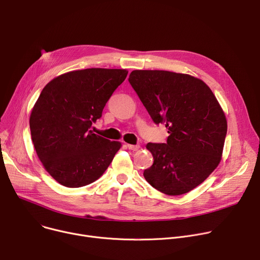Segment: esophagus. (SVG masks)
I'll return each mask as SVG.
<instances>
[{
    "label": "esophagus",
    "instance_id": "34e87169",
    "mask_svg": "<svg viewBox=\"0 0 260 260\" xmlns=\"http://www.w3.org/2000/svg\"><path fill=\"white\" fill-rule=\"evenodd\" d=\"M126 147L128 148V149H131V150H138L139 149V145H133V144H126Z\"/></svg>",
    "mask_w": 260,
    "mask_h": 260
}]
</instances>
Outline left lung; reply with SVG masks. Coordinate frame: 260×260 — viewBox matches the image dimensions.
I'll return each instance as SVG.
<instances>
[{
  "label": "left lung",
  "mask_w": 260,
  "mask_h": 260,
  "mask_svg": "<svg viewBox=\"0 0 260 260\" xmlns=\"http://www.w3.org/2000/svg\"><path fill=\"white\" fill-rule=\"evenodd\" d=\"M128 81L155 124H165V143H148L153 164L145 180L168 196L189 192L220 162L227 120L210 88L187 74L135 70Z\"/></svg>",
  "instance_id": "left-lung-1"
}]
</instances>
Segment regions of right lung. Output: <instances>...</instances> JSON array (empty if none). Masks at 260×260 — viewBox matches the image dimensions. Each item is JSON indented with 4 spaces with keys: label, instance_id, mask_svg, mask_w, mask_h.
Here are the masks:
<instances>
[{
    "label": "right lung",
    "instance_id": "right-lung-1",
    "mask_svg": "<svg viewBox=\"0 0 260 260\" xmlns=\"http://www.w3.org/2000/svg\"><path fill=\"white\" fill-rule=\"evenodd\" d=\"M127 73L123 69H85L62 74L43 89L30 115L31 138L39 159L59 184L89 185L113 161L121 143L91 127Z\"/></svg>",
    "mask_w": 260,
    "mask_h": 260
}]
</instances>
